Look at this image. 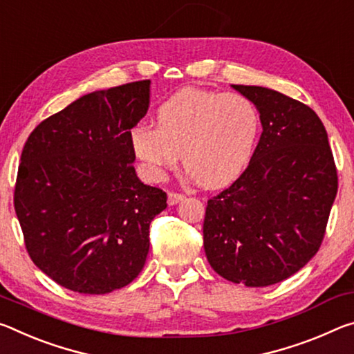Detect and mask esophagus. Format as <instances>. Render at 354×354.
<instances>
[{
	"label": "esophagus",
	"instance_id": "esophagus-1",
	"mask_svg": "<svg viewBox=\"0 0 354 354\" xmlns=\"http://www.w3.org/2000/svg\"><path fill=\"white\" fill-rule=\"evenodd\" d=\"M183 199H185L183 193H177V191H169V193H167V202H169V205H176Z\"/></svg>",
	"mask_w": 354,
	"mask_h": 354
}]
</instances>
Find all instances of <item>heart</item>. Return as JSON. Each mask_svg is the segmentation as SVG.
Segmentation results:
<instances>
[{
  "mask_svg": "<svg viewBox=\"0 0 354 354\" xmlns=\"http://www.w3.org/2000/svg\"><path fill=\"white\" fill-rule=\"evenodd\" d=\"M259 133V109L248 97L187 88L158 108L156 127L133 129L131 147L152 178L176 167L183 153L189 176L218 188L245 171Z\"/></svg>",
  "mask_w": 354,
  "mask_h": 354,
  "instance_id": "heart-1",
  "label": "heart"
}]
</instances>
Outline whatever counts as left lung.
<instances>
[{
  "instance_id": "1",
  "label": "left lung",
  "mask_w": 354,
  "mask_h": 354,
  "mask_svg": "<svg viewBox=\"0 0 354 354\" xmlns=\"http://www.w3.org/2000/svg\"><path fill=\"white\" fill-rule=\"evenodd\" d=\"M263 131L241 176L207 202L204 249L224 279L266 287L299 271L322 246L337 169L314 109L281 92L232 84Z\"/></svg>"
}]
</instances>
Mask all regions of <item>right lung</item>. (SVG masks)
Returning <instances> with one entry per match:
<instances>
[{
  "instance_id": "right-lung-1",
  "label": "right lung",
  "mask_w": 354,
  "mask_h": 354,
  "mask_svg": "<svg viewBox=\"0 0 354 354\" xmlns=\"http://www.w3.org/2000/svg\"><path fill=\"white\" fill-rule=\"evenodd\" d=\"M149 88L142 80L80 97L23 147L14 207L26 251L68 290H118L146 263L149 225L167 205L133 166L131 129L147 113Z\"/></svg>"
}]
</instances>
